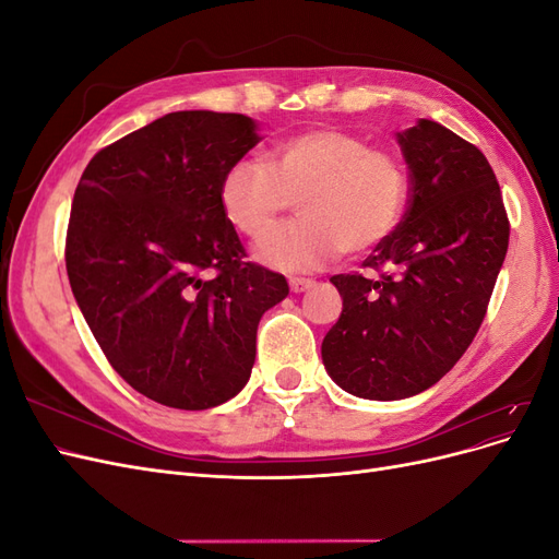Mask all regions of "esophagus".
<instances>
[{
	"mask_svg": "<svg viewBox=\"0 0 559 559\" xmlns=\"http://www.w3.org/2000/svg\"><path fill=\"white\" fill-rule=\"evenodd\" d=\"M289 286H292L294 294H302V292L312 289L314 282L312 280H302V277H294V280H289Z\"/></svg>",
	"mask_w": 559,
	"mask_h": 559,
	"instance_id": "1",
	"label": "esophagus"
}]
</instances>
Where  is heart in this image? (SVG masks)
I'll use <instances>...</instances> for the list:
<instances>
[{
    "label": "heart",
    "mask_w": 559,
    "mask_h": 559,
    "mask_svg": "<svg viewBox=\"0 0 559 559\" xmlns=\"http://www.w3.org/2000/svg\"><path fill=\"white\" fill-rule=\"evenodd\" d=\"M292 197L301 222L276 229L257 259L280 273H312L343 253H364L399 226L408 177L396 156L373 151L357 134L312 128L277 140L267 160H235L218 183L228 224L261 238Z\"/></svg>",
    "instance_id": "obj_1"
}]
</instances>
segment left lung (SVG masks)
Instances as JSON below:
<instances>
[{
    "instance_id": "obj_1",
    "label": "left lung",
    "mask_w": 559,
    "mask_h": 559,
    "mask_svg": "<svg viewBox=\"0 0 559 559\" xmlns=\"http://www.w3.org/2000/svg\"><path fill=\"white\" fill-rule=\"evenodd\" d=\"M396 142L411 175L408 212L364 261L380 277H331L343 312L321 343L331 380L370 401L421 394L462 359L509 249L501 191L480 148L429 118Z\"/></svg>"
}]
</instances>
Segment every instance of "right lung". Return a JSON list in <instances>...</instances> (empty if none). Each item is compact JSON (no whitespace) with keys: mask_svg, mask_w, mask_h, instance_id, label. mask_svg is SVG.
Here are the masks:
<instances>
[{"mask_svg":"<svg viewBox=\"0 0 559 559\" xmlns=\"http://www.w3.org/2000/svg\"><path fill=\"white\" fill-rule=\"evenodd\" d=\"M261 142L242 114L175 111L97 151L76 186L67 275L105 357L179 411L242 392L263 312L289 296L247 263L218 205L228 167Z\"/></svg>","mask_w":559,"mask_h":559,"instance_id":"add662e5","label":"right lung"}]
</instances>
